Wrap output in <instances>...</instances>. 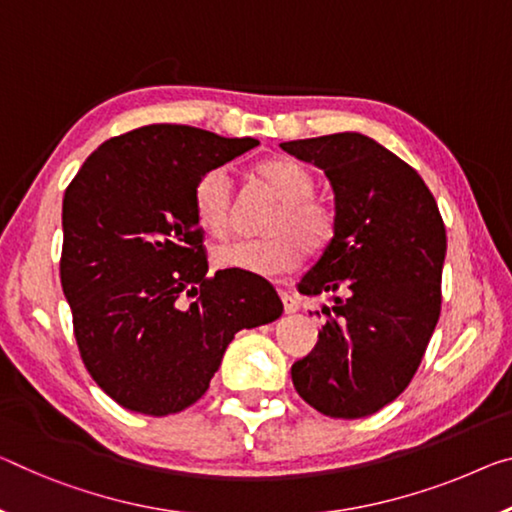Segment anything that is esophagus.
I'll return each instance as SVG.
<instances>
[{"instance_id":"34e87169","label":"esophagus","mask_w":512,"mask_h":512,"mask_svg":"<svg viewBox=\"0 0 512 512\" xmlns=\"http://www.w3.org/2000/svg\"><path fill=\"white\" fill-rule=\"evenodd\" d=\"M279 295H281V302H283V309H286V313L300 311V300H297L295 293H290V290H279Z\"/></svg>"}]
</instances>
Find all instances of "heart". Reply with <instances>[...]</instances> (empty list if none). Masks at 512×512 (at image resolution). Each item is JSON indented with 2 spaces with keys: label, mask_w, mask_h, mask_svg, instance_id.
Returning <instances> with one entry per match:
<instances>
[{
  "label": "heart",
  "mask_w": 512,
  "mask_h": 512,
  "mask_svg": "<svg viewBox=\"0 0 512 512\" xmlns=\"http://www.w3.org/2000/svg\"><path fill=\"white\" fill-rule=\"evenodd\" d=\"M267 192L281 201L267 222L270 238L256 242H229L215 249L219 270L245 272L251 277H272L295 267L302 251L316 254L334 235V210L313 196L316 178L293 157H270L256 167ZM233 180L229 169L217 167L199 178L194 187V215L203 231L215 238L229 235L233 226Z\"/></svg>",
  "instance_id": "1"
}]
</instances>
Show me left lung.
I'll list each match as a JSON object with an SVG mask.
<instances>
[{"label": "left lung", "instance_id": "1", "mask_svg": "<svg viewBox=\"0 0 512 512\" xmlns=\"http://www.w3.org/2000/svg\"><path fill=\"white\" fill-rule=\"evenodd\" d=\"M325 171L334 235L297 283L322 295L318 343L290 368L320 414L361 419L396 400L419 368L442 309L446 231L410 164L361 132L283 141Z\"/></svg>", "mask_w": 512, "mask_h": 512}]
</instances>
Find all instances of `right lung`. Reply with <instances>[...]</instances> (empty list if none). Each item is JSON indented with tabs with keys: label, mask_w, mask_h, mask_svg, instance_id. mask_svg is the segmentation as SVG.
I'll use <instances>...</instances> for the list:
<instances>
[{
	"label": "right lung",
	"mask_w": 512,
	"mask_h": 512,
	"mask_svg": "<svg viewBox=\"0 0 512 512\" xmlns=\"http://www.w3.org/2000/svg\"><path fill=\"white\" fill-rule=\"evenodd\" d=\"M254 146L192 125H144L100 144L68 185L61 288L86 371L125 410L167 416L194 405L233 336L283 313L261 277H206L194 215L199 178Z\"/></svg>",
	"instance_id": "obj_1"
}]
</instances>
